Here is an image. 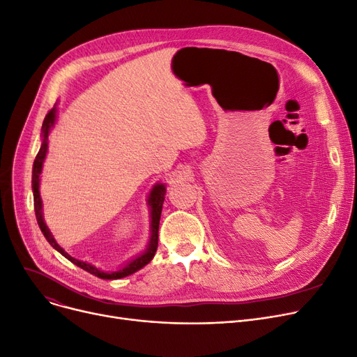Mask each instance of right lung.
<instances>
[{"instance_id": "obj_1", "label": "right lung", "mask_w": 357, "mask_h": 357, "mask_svg": "<svg viewBox=\"0 0 357 357\" xmlns=\"http://www.w3.org/2000/svg\"><path fill=\"white\" fill-rule=\"evenodd\" d=\"M55 119H56V107H54L52 110H49V113L46 114L45 121H43V125H42V146L36 155V160L35 162H33V176H31V188H33V199H35V212H36V219H38V224H39V228L40 231L43 232L45 238L47 240V243L52 245L56 251H59L63 257H66L68 260H70L71 263L77 264L78 267L84 268L86 271H89V273L100 278V279H122V278H126L132 273H135V271L141 270L144 266H146L152 257L155 256V251H157V247H158V228H160V218H161V211H162V203H164V195H165V185L164 184H155L154 189L151 190L149 193V199H148V203L151 206V240H149V244H148V248L144 254H141V256H138L137 259H133L130 263H128L123 268L117 270V271H110V273H107V271H103V270H98L97 267L86 263V261H81V260H77L74 257H71L70 254L65 252L63 248L59 247V244L55 241L54 235L50 234V231L47 229L45 220H43V215H42V199H40V193H39V176L42 173V167H43V161H45V157H46V152H47V139H49V130L50 128H52L55 125Z\"/></svg>"}]
</instances>
